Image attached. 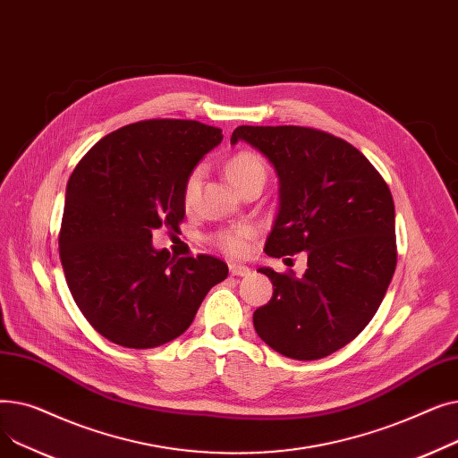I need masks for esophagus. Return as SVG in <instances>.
I'll return each instance as SVG.
<instances>
[{
	"label": "esophagus",
	"mask_w": 458,
	"mask_h": 458,
	"mask_svg": "<svg viewBox=\"0 0 458 458\" xmlns=\"http://www.w3.org/2000/svg\"><path fill=\"white\" fill-rule=\"evenodd\" d=\"M250 269L247 266H242V263H232L230 266V275L232 276H247Z\"/></svg>",
	"instance_id": "34e87169"
}]
</instances>
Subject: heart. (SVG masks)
<instances>
[{
	"label": "heart",
	"instance_id": "1",
	"mask_svg": "<svg viewBox=\"0 0 458 458\" xmlns=\"http://www.w3.org/2000/svg\"><path fill=\"white\" fill-rule=\"evenodd\" d=\"M226 174L237 191H243L256 183L263 185L267 180V163L259 154H256L252 150H242V152H235L230 157V161L226 163ZM200 180H202L200 168H195V171L187 176V180L183 183V204L185 206H191L192 200L197 199L199 189H200ZM254 233H256L254 228L247 226V225L221 230L215 235V245L230 256H243L249 252Z\"/></svg>",
	"mask_w": 458,
	"mask_h": 458
}]
</instances>
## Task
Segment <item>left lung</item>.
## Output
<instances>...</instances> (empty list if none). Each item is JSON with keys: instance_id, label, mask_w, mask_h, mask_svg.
Listing matches in <instances>:
<instances>
[{"instance_id": "8db88e82", "label": "left lung", "mask_w": 458, "mask_h": 458, "mask_svg": "<svg viewBox=\"0 0 458 458\" xmlns=\"http://www.w3.org/2000/svg\"><path fill=\"white\" fill-rule=\"evenodd\" d=\"M280 178V209L266 242L273 258L304 252L308 269H258L273 297L254 328L276 352L319 360L352 342L377 314L397 266L395 208L388 183L347 140L304 126H239Z\"/></svg>"}]
</instances>
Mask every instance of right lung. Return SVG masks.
Returning <instances> with one entry per match:
<instances>
[{"label": "right lung", "instance_id": "obj_1", "mask_svg": "<svg viewBox=\"0 0 458 458\" xmlns=\"http://www.w3.org/2000/svg\"><path fill=\"white\" fill-rule=\"evenodd\" d=\"M221 140L223 130L197 120H140L100 139L72 173L59 256L81 314L109 342H173L228 276L215 256L176 259L152 247V230L180 228L183 183Z\"/></svg>", "mask_w": 458, "mask_h": 458}]
</instances>
